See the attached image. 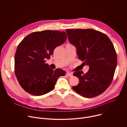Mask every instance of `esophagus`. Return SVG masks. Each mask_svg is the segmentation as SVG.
I'll use <instances>...</instances> for the list:
<instances>
[{
    "label": "esophagus",
    "mask_w": 127,
    "mask_h": 127,
    "mask_svg": "<svg viewBox=\"0 0 127 127\" xmlns=\"http://www.w3.org/2000/svg\"><path fill=\"white\" fill-rule=\"evenodd\" d=\"M66 75L68 76L69 77H72V76H73V74L71 73H67Z\"/></svg>",
    "instance_id": "obj_1"
}]
</instances>
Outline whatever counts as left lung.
Wrapping results in <instances>:
<instances>
[{
	"mask_svg": "<svg viewBox=\"0 0 127 127\" xmlns=\"http://www.w3.org/2000/svg\"><path fill=\"white\" fill-rule=\"evenodd\" d=\"M69 42L76 48L78 58L89 70L75 72L79 82L72 88L81 96L91 98L103 93L111 84L117 65L114 45L107 36L91 29H67Z\"/></svg>",
	"mask_w": 127,
	"mask_h": 127,
	"instance_id": "left-lung-1",
	"label": "left lung"
}]
</instances>
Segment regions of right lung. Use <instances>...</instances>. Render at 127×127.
Masks as SVG:
<instances>
[{
    "instance_id": "right-lung-1",
    "label": "right lung",
    "mask_w": 127,
    "mask_h": 127,
    "mask_svg": "<svg viewBox=\"0 0 127 127\" xmlns=\"http://www.w3.org/2000/svg\"><path fill=\"white\" fill-rule=\"evenodd\" d=\"M67 39L65 32L45 30L32 32L18 45L14 57L15 76L26 92L33 95H44L53 90L58 78L65 76L61 69L53 70L46 60Z\"/></svg>"
}]
</instances>
